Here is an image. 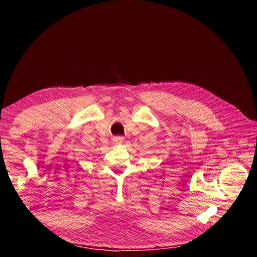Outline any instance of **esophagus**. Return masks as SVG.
<instances>
[{"instance_id": "obj_1", "label": "esophagus", "mask_w": 257, "mask_h": 257, "mask_svg": "<svg viewBox=\"0 0 257 257\" xmlns=\"http://www.w3.org/2000/svg\"><path fill=\"white\" fill-rule=\"evenodd\" d=\"M123 141V137L122 136H115L114 138H113V142L114 143H121Z\"/></svg>"}]
</instances>
